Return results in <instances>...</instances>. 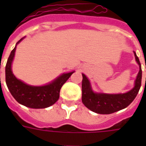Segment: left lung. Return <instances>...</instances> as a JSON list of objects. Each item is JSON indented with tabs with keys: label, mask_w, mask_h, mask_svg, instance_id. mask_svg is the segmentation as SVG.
<instances>
[{
	"label": "left lung",
	"mask_w": 146,
	"mask_h": 146,
	"mask_svg": "<svg viewBox=\"0 0 146 146\" xmlns=\"http://www.w3.org/2000/svg\"><path fill=\"white\" fill-rule=\"evenodd\" d=\"M134 52L136 61L139 66V71L135 80L134 87L126 93L106 94L95 92L92 90L89 79L82 73V102L87 108L95 113L109 114L126 108L135 99L142 82V68L139 57Z\"/></svg>",
	"instance_id": "left-lung-1"
}]
</instances>
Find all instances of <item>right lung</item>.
Returning a JSON list of instances; mask_svg holds the SVG:
<instances>
[{
	"label": "right lung",
	"mask_w": 146,
	"mask_h": 146,
	"mask_svg": "<svg viewBox=\"0 0 146 146\" xmlns=\"http://www.w3.org/2000/svg\"><path fill=\"white\" fill-rule=\"evenodd\" d=\"M17 42L8 57L5 67L6 83L10 93L17 102L30 108L40 109L48 108L54 104L60 97L62 86L70 77L74 71L63 73L48 84L35 86L18 80L12 72V63L14 58L17 45L23 39Z\"/></svg>",
	"instance_id": "add662e5"
}]
</instances>
